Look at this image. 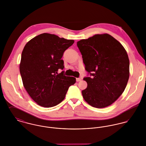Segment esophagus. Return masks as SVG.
Instances as JSON below:
<instances>
[{
  "mask_svg": "<svg viewBox=\"0 0 146 146\" xmlns=\"http://www.w3.org/2000/svg\"><path fill=\"white\" fill-rule=\"evenodd\" d=\"M81 81V78H76V81H77V82H80V81Z\"/></svg>",
  "mask_w": 146,
  "mask_h": 146,
  "instance_id": "esophagus-1",
  "label": "esophagus"
}]
</instances>
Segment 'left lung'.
Listing matches in <instances>:
<instances>
[{"instance_id":"obj_1","label":"left lung","mask_w":146,"mask_h":146,"mask_svg":"<svg viewBox=\"0 0 146 146\" xmlns=\"http://www.w3.org/2000/svg\"><path fill=\"white\" fill-rule=\"evenodd\" d=\"M85 69L84 100L96 108L108 107L124 92L129 77V60L123 46L108 33L97 34L77 42ZM92 73H91V72Z\"/></svg>"}]
</instances>
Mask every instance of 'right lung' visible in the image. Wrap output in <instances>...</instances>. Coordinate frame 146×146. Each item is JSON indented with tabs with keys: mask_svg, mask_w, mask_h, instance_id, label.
Listing matches in <instances>:
<instances>
[{
	"mask_svg": "<svg viewBox=\"0 0 146 146\" xmlns=\"http://www.w3.org/2000/svg\"><path fill=\"white\" fill-rule=\"evenodd\" d=\"M74 41L60 38L48 33H41L30 40L22 52L19 71L23 86L38 105L51 108L65 98L68 88L76 80L58 74L63 69L62 59L65 50Z\"/></svg>",
	"mask_w": 146,
	"mask_h": 146,
	"instance_id": "1",
	"label": "right lung"
}]
</instances>
